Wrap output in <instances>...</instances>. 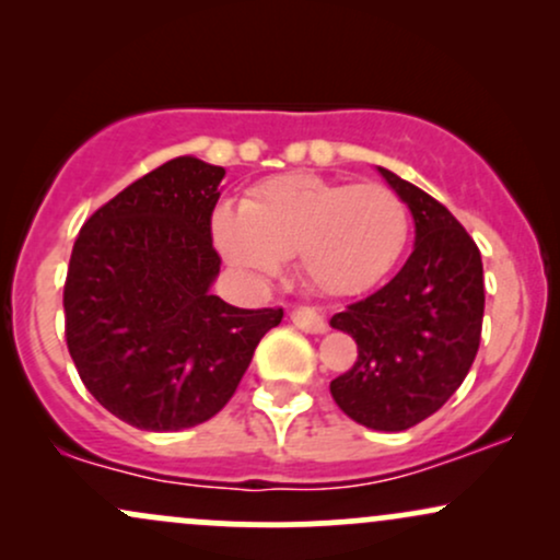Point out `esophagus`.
Listing matches in <instances>:
<instances>
[{"mask_svg": "<svg viewBox=\"0 0 560 560\" xmlns=\"http://www.w3.org/2000/svg\"><path fill=\"white\" fill-rule=\"evenodd\" d=\"M289 318H292V324L302 331L324 334L326 329H329V324H326V313L320 311V307L300 305V307H294L292 313H289Z\"/></svg>", "mask_w": 560, "mask_h": 560, "instance_id": "esophagus-1", "label": "esophagus"}]
</instances>
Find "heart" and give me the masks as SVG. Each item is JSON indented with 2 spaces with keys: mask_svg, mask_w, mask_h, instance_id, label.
<instances>
[{
  "mask_svg": "<svg viewBox=\"0 0 560 560\" xmlns=\"http://www.w3.org/2000/svg\"><path fill=\"white\" fill-rule=\"evenodd\" d=\"M215 242L244 273L268 276L298 255L302 279L334 298L365 292L400 260L410 210L384 184L281 176L255 186L242 210L221 208Z\"/></svg>",
  "mask_w": 560,
  "mask_h": 560,
  "instance_id": "heart-1",
  "label": "heart"
}]
</instances>
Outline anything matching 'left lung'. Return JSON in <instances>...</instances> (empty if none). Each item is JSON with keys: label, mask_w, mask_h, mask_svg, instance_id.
Returning <instances> with one entry per match:
<instances>
[{"label": "left lung", "mask_w": 560, "mask_h": 560, "mask_svg": "<svg viewBox=\"0 0 560 560\" xmlns=\"http://www.w3.org/2000/svg\"><path fill=\"white\" fill-rule=\"evenodd\" d=\"M378 171L413 213L416 247L389 284L331 318L355 339L358 361L329 389L352 421L402 432L464 384L481 339L485 273L477 242L445 205Z\"/></svg>", "instance_id": "1"}]
</instances>
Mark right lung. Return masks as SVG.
<instances>
[{"mask_svg": "<svg viewBox=\"0 0 560 560\" xmlns=\"http://www.w3.org/2000/svg\"><path fill=\"white\" fill-rule=\"evenodd\" d=\"M218 165L184 155L126 186L83 223L62 292L66 342L102 408L147 432L213 419L281 307L210 294Z\"/></svg>", "mask_w": 560, "mask_h": 560, "instance_id": "obj_1", "label": "right lung"}]
</instances>
